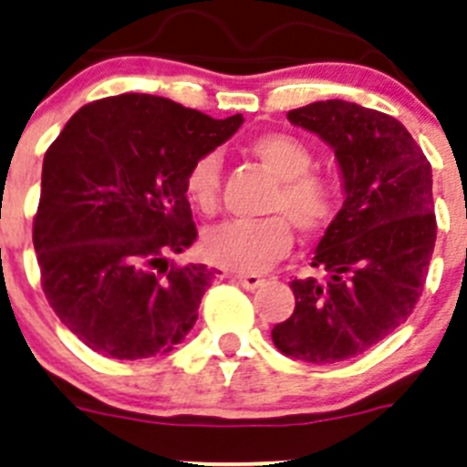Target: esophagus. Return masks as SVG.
<instances>
[{
  "mask_svg": "<svg viewBox=\"0 0 467 467\" xmlns=\"http://www.w3.org/2000/svg\"><path fill=\"white\" fill-rule=\"evenodd\" d=\"M233 280L248 291H255L257 286L264 285V277L257 275V273H234Z\"/></svg>",
  "mask_w": 467,
  "mask_h": 467,
  "instance_id": "34e87169",
  "label": "esophagus"
}]
</instances>
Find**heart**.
I'll list each match as a JSON object with an SVG mask.
<instances>
[{"label": "heart", "instance_id": "b5f03b06", "mask_svg": "<svg viewBox=\"0 0 467 467\" xmlns=\"http://www.w3.org/2000/svg\"><path fill=\"white\" fill-rule=\"evenodd\" d=\"M248 153L264 164L277 181L268 201V212L286 213L303 234L321 233L337 214V190L327 178L309 173L314 155L307 144L286 133H266L248 144ZM221 160L205 153L185 173V196L201 214H214L219 207ZM286 218V219H287ZM285 219V220H286ZM284 217L253 221H225L203 234V253L212 264L242 273H255L280 260L291 248L294 234Z\"/></svg>", "mask_w": 467, "mask_h": 467}]
</instances>
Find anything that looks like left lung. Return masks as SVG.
<instances>
[{"mask_svg": "<svg viewBox=\"0 0 467 467\" xmlns=\"http://www.w3.org/2000/svg\"><path fill=\"white\" fill-rule=\"evenodd\" d=\"M338 162L343 207L314 253L323 277L291 282L296 309L271 329L277 350L307 364L361 355L416 307L436 244L431 164L395 117L329 99L286 112Z\"/></svg>", "mask_w": 467, "mask_h": 467, "instance_id": "left-lung-1", "label": "left lung"}]
</instances>
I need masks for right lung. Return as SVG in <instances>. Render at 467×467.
I'll return each instance as SVG.
<instances>
[{
    "label": "right lung",
    "mask_w": 467,
    "mask_h": 467,
    "mask_svg": "<svg viewBox=\"0 0 467 467\" xmlns=\"http://www.w3.org/2000/svg\"><path fill=\"white\" fill-rule=\"evenodd\" d=\"M153 94H119L74 112L42 162L33 246L56 317L110 359L171 352L199 318L212 271L173 266L196 239L185 173L237 133Z\"/></svg>",
    "instance_id": "1"
}]
</instances>
